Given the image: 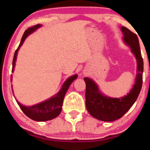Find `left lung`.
Listing matches in <instances>:
<instances>
[{
	"mask_svg": "<svg viewBox=\"0 0 150 150\" xmlns=\"http://www.w3.org/2000/svg\"><path fill=\"white\" fill-rule=\"evenodd\" d=\"M123 41L129 46L137 59V75L135 85L126 96L111 98L101 94L97 84L89 77H85L86 83V107L91 116L102 121L110 122L119 119L131 108L140 94L142 85L143 59L137 35L128 28L121 27Z\"/></svg>",
	"mask_w": 150,
	"mask_h": 150,
	"instance_id": "left-lung-1",
	"label": "left lung"
}]
</instances>
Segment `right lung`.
Here are the masks:
<instances>
[{
    "mask_svg": "<svg viewBox=\"0 0 150 150\" xmlns=\"http://www.w3.org/2000/svg\"><path fill=\"white\" fill-rule=\"evenodd\" d=\"M42 25H39H39H34L33 27L28 28L25 32V33H24L22 37L20 45H19L18 48L15 52L14 57H13V60L12 72H13V70H14L15 61H16L17 58V54H18V50L20 49V46L22 45L23 42H25L26 38L28 37L30 34H32V32H34V31L37 30L38 28H39ZM77 75H74L73 76L68 77L65 80L64 83H63V86H62V88L58 92L57 94L47 99V100L39 103V104L34 105V106H26L19 103L18 101H17V102H18L19 106L21 108L24 113H25L26 116L31 118V119L36 120V121H46V120L53 119V118L57 117L61 113L62 106H63V99H64L65 93L67 92L72 82L75 79H77Z\"/></svg>",
    "mask_w": 150,
    "mask_h": 150,
    "instance_id": "right-lung-1",
    "label": "right lung"
}]
</instances>
